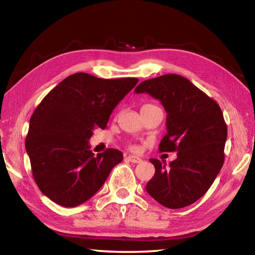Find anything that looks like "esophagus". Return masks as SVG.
<instances>
[{
  "label": "esophagus",
  "instance_id": "esophagus-1",
  "mask_svg": "<svg viewBox=\"0 0 255 255\" xmlns=\"http://www.w3.org/2000/svg\"><path fill=\"white\" fill-rule=\"evenodd\" d=\"M127 160H128V161H130V163H135V164L141 163V161H142V159H141V158H139V157H137V156H132V155H129V156L127 157Z\"/></svg>",
  "mask_w": 255,
  "mask_h": 255
}]
</instances>
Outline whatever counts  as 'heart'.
<instances>
[{
  "mask_svg": "<svg viewBox=\"0 0 255 255\" xmlns=\"http://www.w3.org/2000/svg\"><path fill=\"white\" fill-rule=\"evenodd\" d=\"M129 149H131V150H137V149H138V147H137L136 145H130V146H129Z\"/></svg>",
  "mask_w": 255,
  "mask_h": 255,
  "instance_id": "obj_1",
  "label": "heart"
}]
</instances>
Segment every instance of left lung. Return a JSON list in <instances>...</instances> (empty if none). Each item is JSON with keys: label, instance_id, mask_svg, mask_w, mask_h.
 <instances>
[{"label": "left lung", "instance_id": "obj_1", "mask_svg": "<svg viewBox=\"0 0 255 255\" xmlns=\"http://www.w3.org/2000/svg\"><path fill=\"white\" fill-rule=\"evenodd\" d=\"M135 92L150 95L164 106L167 133L159 151H177L168 166L149 159L155 175L146 185L147 193L173 210L193 204L212 186L224 163L228 128L220 106L178 75L142 81Z\"/></svg>", "mask_w": 255, "mask_h": 255}]
</instances>
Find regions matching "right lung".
<instances>
[{"instance_id": "right-lung-1", "label": "right lung", "mask_w": 255, "mask_h": 255, "mask_svg": "<svg viewBox=\"0 0 255 255\" xmlns=\"http://www.w3.org/2000/svg\"><path fill=\"white\" fill-rule=\"evenodd\" d=\"M137 78L101 79L85 72L62 80L30 119L25 149L40 191L64 207L89 200L103 186L123 152L95 155L89 139L105 129L113 110L137 85Z\"/></svg>"}]
</instances>
